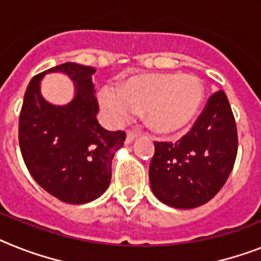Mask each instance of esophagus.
I'll return each mask as SVG.
<instances>
[{"instance_id":"1","label":"esophagus","mask_w":261,"mask_h":261,"mask_svg":"<svg viewBox=\"0 0 261 261\" xmlns=\"http://www.w3.org/2000/svg\"><path fill=\"white\" fill-rule=\"evenodd\" d=\"M138 137V134L137 133H135V131H127L126 133V143H131V142L134 141L135 138Z\"/></svg>"}]
</instances>
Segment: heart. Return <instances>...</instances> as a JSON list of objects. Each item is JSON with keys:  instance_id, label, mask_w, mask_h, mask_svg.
Listing matches in <instances>:
<instances>
[{"instance_id": "heart-1", "label": "heart", "mask_w": 261, "mask_h": 261, "mask_svg": "<svg viewBox=\"0 0 261 261\" xmlns=\"http://www.w3.org/2000/svg\"><path fill=\"white\" fill-rule=\"evenodd\" d=\"M98 97L113 122H122L137 109H144V117L152 130L172 134L191 123L204 99V87L194 75L144 74L131 76L119 89L106 85Z\"/></svg>"}]
</instances>
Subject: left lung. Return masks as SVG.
Segmentation results:
<instances>
[{
    "instance_id": "left-lung-1",
    "label": "left lung",
    "mask_w": 261,
    "mask_h": 261,
    "mask_svg": "<svg viewBox=\"0 0 261 261\" xmlns=\"http://www.w3.org/2000/svg\"><path fill=\"white\" fill-rule=\"evenodd\" d=\"M238 131L224 91L212 94L191 131L176 143L155 142L150 186L162 203L191 210L211 200L231 174Z\"/></svg>"
}]
</instances>
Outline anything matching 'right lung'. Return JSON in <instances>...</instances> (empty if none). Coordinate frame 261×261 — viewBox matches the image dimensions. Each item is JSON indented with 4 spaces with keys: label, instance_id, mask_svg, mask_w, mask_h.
I'll return each mask as SVG.
<instances>
[{
    "label": "right lung",
    "instance_id": "obj_1",
    "mask_svg": "<svg viewBox=\"0 0 261 261\" xmlns=\"http://www.w3.org/2000/svg\"><path fill=\"white\" fill-rule=\"evenodd\" d=\"M62 72L74 83L66 105H53L40 94L46 73ZM95 69L66 62L30 81L19 115V148L26 167L45 191L69 204L98 199L111 180V162L123 146V131L98 123Z\"/></svg>",
    "mask_w": 261,
    "mask_h": 261
}]
</instances>
